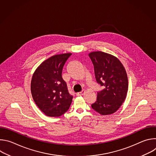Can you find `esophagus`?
<instances>
[{
    "instance_id": "esophagus-1",
    "label": "esophagus",
    "mask_w": 156,
    "mask_h": 156,
    "mask_svg": "<svg viewBox=\"0 0 156 156\" xmlns=\"http://www.w3.org/2000/svg\"><path fill=\"white\" fill-rule=\"evenodd\" d=\"M84 94V91H81V92L77 93L76 95V96H83Z\"/></svg>"
}]
</instances>
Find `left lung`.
I'll return each instance as SVG.
<instances>
[{
    "instance_id": "left-lung-1",
    "label": "left lung",
    "mask_w": 156,
    "mask_h": 156,
    "mask_svg": "<svg viewBox=\"0 0 156 156\" xmlns=\"http://www.w3.org/2000/svg\"><path fill=\"white\" fill-rule=\"evenodd\" d=\"M89 56L94 65L96 80L103 87L91 107L101 115L112 114L122 105L127 94L128 81L125 67L110 54L94 51Z\"/></svg>"
}]
</instances>
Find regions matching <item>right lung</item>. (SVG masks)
Segmentation results:
<instances>
[{
  "mask_svg": "<svg viewBox=\"0 0 156 156\" xmlns=\"http://www.w3.org/2000/svg\"><path fill=\"white\" fill-rule=\"evenodd\" d=\"M72 53L54 55L42 62L34 71L31 82L32 97L48 117H59L69 108L73 97L69 93L62 73Z\"/></svg>",
  "mask_w": 156,
  "mask_h": 156,
  "instance_id": "obj_1",
  "label": "right lung"
}]
</instances>
